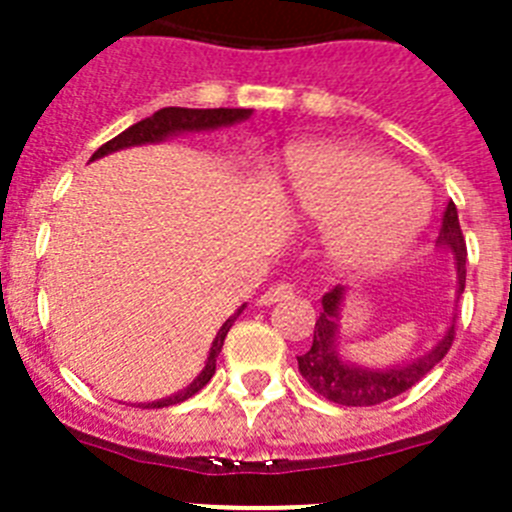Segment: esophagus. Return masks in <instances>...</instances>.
<instances>
[{
  "instance_id": "obj_1",
  "label": "esophagus",
  "mask_w": 512,
  "mask_h": 512,
  "mask_svg": "<svg viewBox=\"0 0 512 512\" xmlns=\"http://www.w3.org/2000/svg\"><path fill=\"white\" fill-rule=\"evenodd\" d=\"M293 295H295L293 285H287V282H277V285H272L264 295H261L259 306H272V303L287 301V298H293Z\"/></svg>"
}]
</instances>
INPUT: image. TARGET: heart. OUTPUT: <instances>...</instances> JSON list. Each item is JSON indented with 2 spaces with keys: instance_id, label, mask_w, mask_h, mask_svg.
<instances>
[{
  "instance_id": "heart-1",
  "label": "heart",
  "mask_w": 512,
  "mask_h": 512,
  "mask_svg": "<svg viewBox=\"0 0 512 512\" xmlns=\"http://www.w3.org/2000/svg\"><path fill=\"white\" fill-rule=\"evenodd\" d=\"M290 198L303 217L335 225L329 251L353 272L382 269L429 219L426 190L382 154L308 149L290 164Z\"/></svg>"
}]
</instances>
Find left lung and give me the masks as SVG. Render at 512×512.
<instances>
[{
    "label": "left lung",
    "mask_w": 512,
    "mask_h": 512,
    "mask_svg": "<svg viewBox=\"0 0 512 512\" xmlns=\"http://www.w3.org/2000/svg\"><path fill=\"white\" fill-rule=\"evenodd\" d=\"M437 243L447 251H453L455 269H458V295L466 287V238L460 230L458 209L450 201L442 214V227H439ZM345 298V287H332L322 298V311L316 319L314 342L311 348L298 356V369L303 379L314 387L319 395L337 405H379L384 400H392L411 390L413 384L429 374L455 340V324L447 327V332L437 340L432 350H426L421 358H413L411 363H398L390 369H366L356 363L345 361L337 350V327H340V303Z\"/></svg>",
    "instance_id": "8db88e82"
}]
</instances>
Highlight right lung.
Segmentation results:
<instances>
[{
	"instance_id": "obj_1",
	"label": "right lung",
	"mask_w": 512,
	"mask_h": 512,
	"mask_svg": "<svg viewBox=\"0 0 512 512\" xmlns=\"http://www.w3.org/2000/svg\"><path fill=\"white\" fill-rule=\"evenodd\" d=\"M251 117V109H185V107H164L159 112H154L151 117L146 120L135 122L130 125L128 130H122L117 138L107 141L91 156V162L99 159V156H107L112 151H120V149H130V146H141V143H156V141H164V138H170V135H180V133H198V130H214V128H227V125H235V122H243ZM246 306H240L235 314L227 319L222 327H219L217 337L211 342L209 348V358H206V366L204 371L198 374L193 382L185 387V390L175 392L170 398H162V400H154V403H146V408H167V405H175V403H183V400L193 398L198 390H204L209 379L214 377V371H217V356L222 353V345H225V337L230 332V327L235 324V319L240 316Z\"/></svg>"
}]
</instances>
